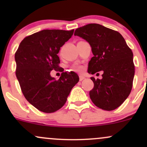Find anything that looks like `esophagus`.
Segmentation results:
<instances>
[{
  "mask_svg": "<svg viewBox=\"0 0 147 147\" xmlns=\"http://www.w3.org/2000/svg\"><path fill=\"white\" fill-rule=\"evenodd\" d=\"M84 79H85V77H84V76H82V75L79 76V81H82V80H84Z\"/></svg>",
  "mask_w": 147,
  "mask_h": 147,
  "instance_id": "34e87169",
  "label": "esophagus"
}]
</instances>
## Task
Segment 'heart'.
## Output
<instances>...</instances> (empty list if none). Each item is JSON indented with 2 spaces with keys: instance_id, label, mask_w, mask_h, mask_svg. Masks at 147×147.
<instances>
[{
  "instance_id": "heart-1",
  "label": "heart",
  "mask_w": 147,
  "mask_h": 147,
  "mask_svg": "<svg viewBox=\"0 0 147 147\" xmlns=\"http://www.w3.org/2000/svg\"><path fill=\"white\" fill-rule=\"evenodd\" d=\"M75 70H78V71H82V66H76Z\"/></svg>"
}]
</instances>
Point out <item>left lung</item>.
Segmentation results:
<instances>
[{
    "mask_svg": "<svg viewBox=\"0 0 147 147\" xmlns=\"http://www.w3.org/2000/svg\"><path fill=\"white\" fill-rule=\"evenodd\" d=\"M75 36L89 43L94 56L88 63V72L92 75L103 70L102 79H95L89 92L96 106L105 111L119 107L129 97L135 75L132 50L118 32L97 23L77 28Z\"/></svg>",
    "mask_w": 147,
    "mask_h": 147,
    "instance_id": "8db88e82",
    "label": "left lung"
}]
</instances>
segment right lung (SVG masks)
<instances>
[{"mask_svg":"<svg viewBox=\"0 0 147 147\" xmlns=\"http://www.w3.org/2000/svg\"><path fill=\"white\" fill-rule=\"evenodd\" d=\"M74 30H44L26 36L15 53L16 76L25 99L46 113L58 111L67 101L79 82L75 72H63L56 80L50 75L59 70L60 48L68 41Z\"/></svg>","mask_w":147,"mask_h":147,"instance_id":"obj_1","label":"right lung"}]
</instances>
